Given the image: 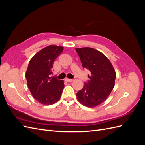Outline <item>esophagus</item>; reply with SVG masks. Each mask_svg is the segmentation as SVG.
I'll return each instance as SVG.
<instances>
[{"mask_svg": "<svg viewBox=\"0 0 145 145\" xmlns=\"http://www.w3.org/2000/svg\"><path fill=\"white\" fill-rule=\"evenodd\" d=\"M65 80L67 81V82H72L74 80H73V79H69V78H66Z\"/></svg>", "mask_w": 145, "mask_h": 145, "instance_id": "esophagus-1", "label": "esophagus"}]
</instances>
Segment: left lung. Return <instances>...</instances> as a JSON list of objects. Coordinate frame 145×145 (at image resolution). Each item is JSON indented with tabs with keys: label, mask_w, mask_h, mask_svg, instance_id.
Here are the masks:
<instances>
[{
	"label": "left lung",
	"mask_w": 145,
	"mask_h": 145,
	"mask_svg": "<svg viewBox=\"0 0 145 145\" xmlns=\"http://www.w3.org/2000/svg\"><path fill=\"white\" fill-rule=\"evenodd\" d=\"M83 68L91 72L89 80L76 94L78 102L88 108H94L106 100L115 85L116 71L102 52L89 47L76 48Z\"/></svg>",
	"instance_id": "8db88e82"
}]
</instances>
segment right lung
<instances>
[{"label":"right lung","mask_w":145,"mask_h":145,"mask_svg":"<svg viewBox=\"0 0 145 145\" xmlns=\"http://www.w3.org/2000/svg\"><path fill=\"white\" fill-rule=\"evenodd\" d=\"M63 46L49 45L37 52L30 60L25 74L28 88L38 102L45 105L58 102L64 88V81L51 77L55 59Z\"/></svg>","instance_id":"add662e5"}]
</instances>
